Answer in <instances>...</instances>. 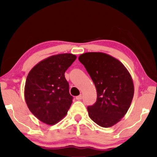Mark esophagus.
<instances>
[{
    "label": "esophagus",
    "mask_w": 157,
    "mask_h": 157,
    "mask_svg": "<svg viewBox=\"0 0 157 157\" xmlns=\"http://www.w3.org/2000/svg\"><path fill=\"white\" fill-rule=\"evenodd\" d=\"M82 98V95H79V96H77L76 97V100H81V99Z\"/></svg>",
    "instance_id": "1"
}]
</instances>
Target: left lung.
Returning a JSON list of instances; mask_svg holds the SVG:
<instances>
[{
    "label": "left lung",
    "instance_id": "8db88e82",
    "mask_svg": "<svg viewBox=\"0 0 157 157\" xmlns=\"http://www.w3.org/2000/svg\"><path fill=\"white\" fill-rule=\"evenodd\" d=\"M78 59L97 89L96 102L87 108L89 117L101 127L114 125L127 113L134 97L130 73L120 60L102 52H86Z\"/></svg>",
    "mask_w": 157,
    "mask_h": 157
}]
</instances>
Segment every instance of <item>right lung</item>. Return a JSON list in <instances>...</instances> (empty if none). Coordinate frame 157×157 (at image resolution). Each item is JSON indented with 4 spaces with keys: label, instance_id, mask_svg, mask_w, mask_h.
Returning a JSON list of instances; mask_svg holds the SVG:
<instances>
[{
    "label": "right lung",
    "instance_id": "1",
    "mask_svg": "<svg viewBox=\"0 0 157 157\" xmlns=\"http://www.w3.org/2000/svg\"><path fill=\"white\" fill-rule=\"evenodd\" d=\"M72 54L52 55L35 65L26 77L25 100L41 122L55 125L67 113L72 103L65 72L76 60Z\"/></svg>",
    "mask_w": 157,
    "mask_h": 157
}]
</instances>
